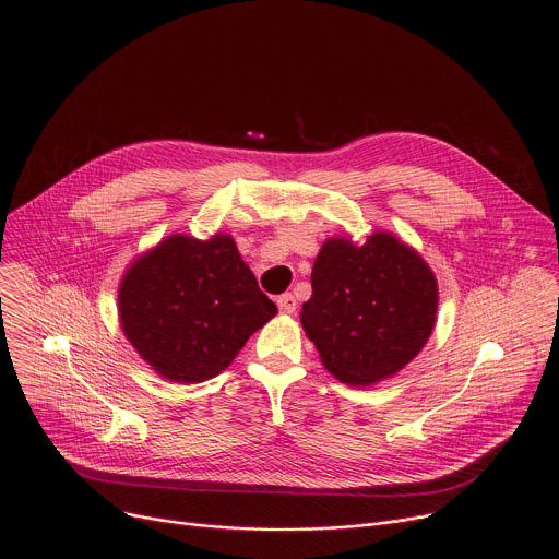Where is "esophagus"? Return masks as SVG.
<instances>
[{"instance_id": "34e87169", "label": "esophagus", "mask_w": 559, "mask_h": 559, "mask_svg": "<svg viewBox=\"0 0 559 559\" xmlns=\"http://www.w3.org/2000/svg\"><path fill=\"white\" fill-rule=\"evenodd\" d=\"M276 306H278L281 314H294L296 312V298L292 294H281L276 298Z\"/></svg>"}]
</instances>
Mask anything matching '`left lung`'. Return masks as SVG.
<instances>
[{
	"mask_svg": "<svg viewBox=\"0 0 559 559\" xmlns=\"http://www.w3.org/2000/svg\"><path fill=\"white\" fill-rule=\"evenodd\" d=\"M437 278L388 231L366 242L328 238L312 267L300 323L321 364L347 385H372L408 366L432 334Z\"/></svg>",
	"mask_w": 559,
	"mask_h": 559,
	"instance_id": "8db88e82",
	"label": "left lung"
}]
</instances>
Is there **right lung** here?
Listing matches in <instances>:
<instances>
[{"instance_id":"obj_1","label":"right lung","mask_w":559,"mask_h":559,"mask_svg":"<svg viewBox=\"0 0 559 559\" xmlns=\"http://www.w3.org/2000/svg\"><path fill=\"white\" fill-rule=\"evenodd\" d=\"M118 312L124 336L160 377L200 383L221 374L278 310L231 236L171 234L131 263Z\"/></svg>"}]
</instances>
